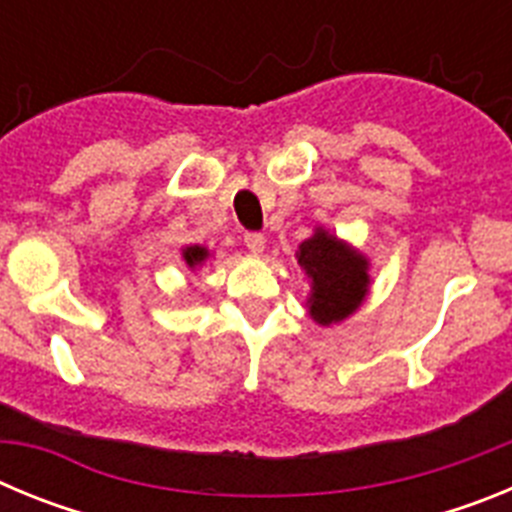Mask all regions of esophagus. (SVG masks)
Returning <instances> with one entry per match:
<instances>
[{
    "label": "esophagus",
    "mask_w": 512,
    "mask_h": 512,
    "mask_svg": "<svg viewBox=\"0 0 512 512\" xmlns=\"http://www.w3.org/2000/svg\"><path fill=\"white\" fill-rule=\"evenodd\" d=\"M243 243H246V248L251 253H261L266 246V238L261 233H246L243 235Z\"/></svg>",
    "instance_id": "1"
}]
</instances>
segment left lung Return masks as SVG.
I'll return each instance as SVG.
<instances>
[{
	"label": "left lung",
	"instance_id": "obj_1",
	"mask_svg": "<svg viewBox=\"0 0 512 512\" xmlns=\"http://www.w3.org/2000/svg\"><path fill=\"white\" fill-rule=\"evenodd\" d=\"M297 264L312 282L307 310L318 325L341 323L354 315L369 292L366 256L323 228L300 243Z\"/></svg>",
	"mask_w": 512,
	"mask_h": 512
}]
</instances>
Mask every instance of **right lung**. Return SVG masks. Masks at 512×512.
I'll return each instance as SVG.
<instances>
[{
  "mask_svg": "<svg viewBox=\"0 0 512 512\" xmlns=\"http://www.w3.org/2000/svg\"><path fill=\"white\" fill-rule=\"evenodd\" d=\"M182 259L187 261L189 269H197V266H202L210 259V251H207L205 246H187L182 251Z\"/></svg>",
  "mask_w": 512,
  "mask_h": 512,
  "instance_id": "right-lung-1",
  "label": "right lung"
}]
</instances>
